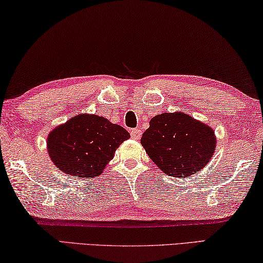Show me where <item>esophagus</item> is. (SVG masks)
I'll list each match as a JSON object with an SVG mask.
<instances>
[{"label": "esophagus", "instance_id": "esophagus-1", "mask_svg": "<svg viewBox=\"0 0 263 263\" xmlns=\"http://www.w3.org/2000/svg\"><path fill=\"white\" fill-rule=\"evenodd\" d=\"M141 135H142V132L141 129H132L130 130V136L133 137L134 140H140L141 139Z\"/></svg>", "mask_w": 263, "mask_h": 263}]
</instances>
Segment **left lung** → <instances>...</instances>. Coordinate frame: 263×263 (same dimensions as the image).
Instances as JSON below:
<instances>
[{"label":"left lung","mask_w":263,"mask_h":263,"mask_svg":"<svg viewBox=\"0 0 263 263\" xmlns=\"http://www.w3.org/2000/svg\"><path fill=\"white\" fill-rule=\"evenodd\" d=\"M150 159L166 174L185 179L203 168L216 149L213 128L191 115L158 114L141 139Z\"/></svg>","instance_id":"obj_1"}]
</instances>
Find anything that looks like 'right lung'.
Instances as JSON below:
<instances>
[{"label":"right lung","instance_id":"add662e5","mask_svg":"<svg viewBox=\"0 0 263 263\" xmlns=\"http://www.w3.org/2000/svg\"><path fill=\"white\" fill-rule=\"evenodd\" d=\"M130 135L119 124L96 114H77L49 133L47 151L60 171L93 178L104 171L115 150Z\"/></svg>","mask_w":263,"mask_h":263}]
</instances>
